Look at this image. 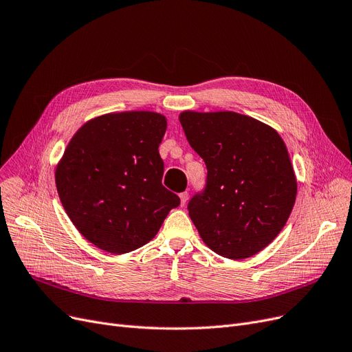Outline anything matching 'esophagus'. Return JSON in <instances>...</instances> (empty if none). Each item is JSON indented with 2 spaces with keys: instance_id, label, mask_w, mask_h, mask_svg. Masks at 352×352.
I'll return each mask as SVG.
<instances>
[{
  "instance_id": "esophagus-1",
  "label": "esophagus",
  "mask_w": 352,
  "mask_h": 352,
  "mask_svg": "<svg viewBox=\"0 0 352 352\" xmlns=\"http://www.w3.org/2000/svg\"><path fill=\"white\" fill-rule=\"evenodd\" d=\"M179 196H180V204L182 205H186L188 198H189V192H182Z\"/></svg>"
}]
</instances>
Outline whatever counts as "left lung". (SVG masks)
Segmentation results:
<instances>
[{
  "label": "left lung",
  "mask_w": 352,
  "mask_h": 352,
  "mask_svg": "<svg viewBox=\"0 0 352 352\" xmlns=\"http://www.w3.org/2000/svg\"><path fill=\"white\" fill-rule=\"evenodd\" d=\"M190 147L206 164L204 188L188 210L204 243L241 260L269 245L296 201V177L283 140L236 112H182Z\"/></svg>",
  "instance_id": "obj_1"
}]
</instances>
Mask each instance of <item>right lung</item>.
Returning <instances> with one entry per match:
<instances>
[{
	"label": "right lung",
	"mask_w": 352,
	"mask_h": 352,
	"mask_svg": "<svg viewBox=\"0 0 352 352\" xmlns=\"http://www.w3.org/2000/svg\"><path fill=\"white\" fill-rule=\"evenodd\" d=\"M164 133L163 116L133 111L98 117L70 140L56 188L70 221L98 248L124 254L143 247L180 205L162 185Z\"/></svg>",
	"instance_id": "add662e5"
}]
</instances>
